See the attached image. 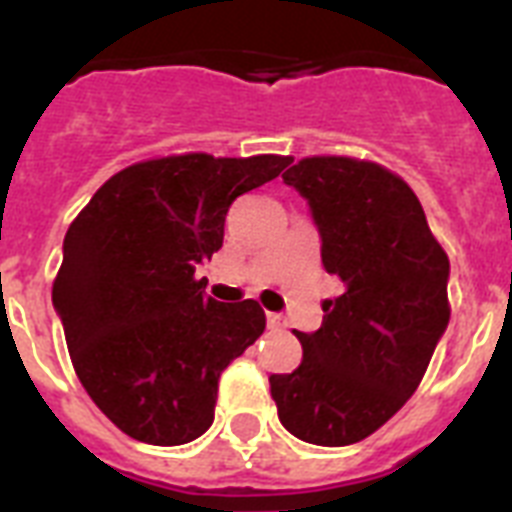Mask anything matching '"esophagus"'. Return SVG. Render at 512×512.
<instances>
[{
  "instance_id": "1",
  "label": "esophagus",
  "mask_w": 512,
  "mask_h": 512,
  "mask_svg": "<svg viewBox=\"0 0 512 512\" xmlns=\"http://www.w3.org/2000/svg\"><path fill=\"white\" fill-rule=\"evenodd\" d=\"M265 319H268V327H271V329H284V327H287V319H284L281 313H268Z\"/></svg>"
}]
</instances>
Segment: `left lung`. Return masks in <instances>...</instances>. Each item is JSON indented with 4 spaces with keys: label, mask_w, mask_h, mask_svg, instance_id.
<instances>
[{
    "label": "left lung",
    "mask_w": 512,
    "mask_h": 512,
    "mask_svg": "<svg viewBox=\"0 0 512 512\" xmlns=\"http://www.w3.org/2000/svg\"><path fill=\"white\" fill-rule=\"evenodd\" d=\"M313 209L321 260L345 284L324 300L303 361L271 374L281 425L300 441L348 446L409 401L449 324V257L404 177L353 156H305L284 172Z\"/></svg>",
    "instance_id": "obj_1"
}]
</instances>
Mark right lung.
Returning <instances> with one entry per match:
<instances>
[{
    "label": "right lung",
    "instance_id": "right-lung-1",
    "mask_svg": "<svg viewBox=\"0 0 512 512\" xmlns=\"http://www.w3.org/2000/svg\"><path fill=\"white\" fill-rule=\"evenodd\" d=\"M289 156L172 154L130 164L68 225L52 305L84 390L135 441L177 446L215 420L217 382L263 335L255 300L217 303L193 273L241 193Z\"/></svg>",
    "mask_w": 512,
    "mask_h": 512
}]
</instances>
